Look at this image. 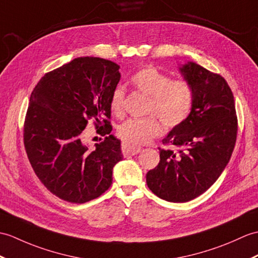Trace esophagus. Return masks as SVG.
Segmentation results:
<instances>
[{
  "label": "esophagus",
  "instance_id": "esophagus-1",
  "mask_svg": "<svg viewBox=\"0 0 258 258\" xmlns=\"http://www.w3.org/2000/svg\"><path fill=\"white\" fill-rule=\"evenodd\" d=\"M141 152V147L128 145V144L122 143V153L124 156H132V155L139 154Z\"/></svg>",
  "mask_w": 258,
  "mask_h": 258
}]
</instances>
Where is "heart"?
<instances>
[{
    "instance_id": "heart-1",
    "label": "heart",
    "mask_w": 258,
    "mask_h": 258,
    "mask_svg": "<svg viewBox=\"0 0 258 258\" xmlns=\"http://www.w3.org/2000/svg\"><path fill=\"white\" fill-rule=\"evenodd\" d=\"M130 83L136 91L147 95L146 113L144 118H130L117 127V136L125 144L139 146L151 141L163 132V120L167 127H177L190 115L194 107L192 87L184 80L171 78L157 68L143 67L132 75ZM125 92L115 88L111 94L110 109L116 116L124 110Z\"/></svg>"
}]
</instances>
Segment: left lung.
<instances>
[{"label": "left lung", "mask_w": 258, "mask_h": 258, "mask_svg": "<svg viewBox=\"0 0 258 258\" xmlns=\"http://www.w3.org/2000/svg\"><path fill=\"white\" fill-rule=\"evenodd\" d=\"M192 87L189 117L163 140L160 160L146 175L148 188L169 202H187L217 181L232 156L237 135L235 102L223 77L189 61L179 68Z\"/></svg>", "instance_id": "obj_1"}]
</instances>
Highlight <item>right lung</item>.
I'll return each instance as SVG.
<instances>
[{
  "instance_id": "right-lung-1",
  "label": "right lung",
  "mask_w": 258,
  "mask_h": 258,
  "mask_svg": "<svg viewBox=\"0 0 258 258\" xmlns=\"http://www.w3.org/2000/svg\"><path fill=\"white\" fill-rule=\"evenodd\" d=\"M118 69L106 59L76 58L46 74L31 94L24 123L27 157L41 183L64 201L85 203L104 194L123 159L121 141L109 135ZM91 118L107 135L93 151L81 141Z\"/></svg>"
}]
</instances>
